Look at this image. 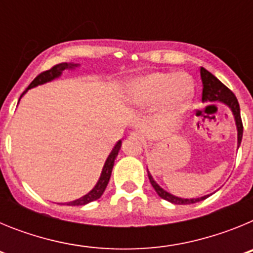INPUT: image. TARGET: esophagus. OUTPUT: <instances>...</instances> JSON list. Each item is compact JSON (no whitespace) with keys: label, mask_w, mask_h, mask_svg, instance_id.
I'll list each match as a JSON object with an SVG mask.
<instances>
[{"label":"esophagus","mask_w":253,"mask_h":253,"mask_svg":"<svg viewBox=\"0 0 253 253\" xmlns=\"http://www.w3.org/2000/svg\"><path fill=\"white\" fill-rule=\"evenodd\" d=\"M130 138L134 140H142L143 137H142V134L138 133V131H133V133L130 134Z\"/></svg>","instance_id":"obj_1"}]
</instances>
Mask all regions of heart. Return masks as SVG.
<instances>
[{
	"mask_svg": "<svg viewBox=\"0 0 253 253\" xmlns=\"http://www.w3.org/2000/svg\"><path fill=\"white\" fill-rule=\"evenodd\" d=\"M194 84L187 75L154 72L129 84V100L139 106H149L162 101L163 111L169 116L180 113L193 96Z\"/></svg>",
	"mask_w": 253,
	"mask_h": 253,
	"instance_id": "heart-1",
	"label": "heart"
}]
</instances>
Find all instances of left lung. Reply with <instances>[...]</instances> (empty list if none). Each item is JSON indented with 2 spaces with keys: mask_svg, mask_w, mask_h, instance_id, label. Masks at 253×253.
<instances>
[{
  "mask_svg": "<svg viewBox=\"0 0 253 253\" xmlns=\"http://www.w3.org/2000/svg\"><path fill=\"white\" fill-rule=\"evenodd\" d=\"M200 75H202L203 80V101H222L225 105L231 107L232 113L234 115V119H236L237 124V130H238V147L241 144V140H242L243 135V124L242 119H241V111H240V104H238V100L234 96V93L232 92L229 88H228L225 84H223L222 82L219 81L215 76H213L209 71H207L205 68H200ZM148 177L151 181L152 186L156 190V193L161 196L162 199L167 200L169 203H173V204L177 205H187V204H195L198 202H202L204 199H207L208 196H203V198L198 199H181L177 196H173L171 194H169L167 191H165L163 189H161L154 180L152 178V176L149 175Z\"/></svg>",
  "mask_w": 253,
  "mask_h": 253,
  "instance_id": "1",
  "label": "left lung"
}]
</instances>
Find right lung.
<instances>
[{
  "label": "right lung",
  "mask_w": 253,
  "mask_h": 253,
  "mask_svg": "<svg viewBox=\"0 0 253 253\" xmlns=\"http://www.w3.org/2000/svg\"><path fill=\"white\" fill-rule=\"evenodd\" d=\"M75 66H77V64L59 63V64H57V66L51 67V68L48 69V71H44V72L39 73V75H38L37 77L33 80V82L29 84L28 88H26V90L21 93V96L24 95V93H25L29 88H31V87H35V86H38V84H45V82H48V81H51V80H54L55 77H58V76L63 72L66 68H73ZM21 96H20V97H21ZM119 149H120V140L116 143L115 147L113 148V151H111L110 154H109V157H107L106 162H105V165H104V169H102L101 176H100V178H99V181H97L96 186L93 187V189L91 190L90 193L87 194V195L82 196L81 199H77V200H75V202L66 203L67 205H84V204H88V203L93 202V200H97L99 198H101V195L104 194L105 189H106L107 184H109V180H110L111 171H113V167H114V161H115L116 156H118V152H119Z\"/></svg>",
  "instance_id": "1"
}]
</instances>
